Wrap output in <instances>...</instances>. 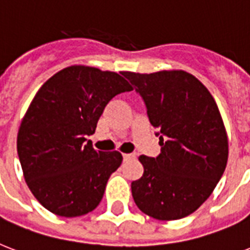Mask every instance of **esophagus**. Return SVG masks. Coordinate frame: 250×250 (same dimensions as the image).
I'll list each match as a JSON object with an SVG mask.
<instances>
[{"instance_id":"esophagus-1","label":"esophagus","mask_w":250,"mask_h":250,"mask_svg":"<svg viewBox=\"0 0 250 250\" xmlns=\"http://www.w3.org/2000/svg\"><path fill=\"white\" fill-rule=\"evenodd\" d=\"M135 157H136V154H133V153H128V154H123V160L129 161V160H133Z\"/></svg>"}]
</instances>
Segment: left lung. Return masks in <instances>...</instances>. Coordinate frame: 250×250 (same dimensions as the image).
Wrapping results in <instances>:
<instances>
[{"instance_id":"left-lung-1","label":"left lung","mask_w":250,"mask_h":250,"mask_svg":"<svg viewBox=\"0 0 250 250\" xmlns=\"http://www.w3.org/2000/svg\"><path fill=\"white\" fill-rule=\"evenodd\" d=\"M140 94L160 136L156 158L140 156L144 174L131 183L137 208L158 221L189 215L213 193L229 160V140L213 96L182 70L122 72Z\"/></svg>"}]
</instances>
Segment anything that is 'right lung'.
Returning <instances> with one entry per match:
<instances>
[{"label": "right lung", "mask_w": 250, "mask_h": 250, "mask_svg": "<svg viewBox=\"0 0 250 250\" xmlns=\"http://www.w3.org/2000/svg\"><path fill=\"white\" fill-rule=\"evenodd\" d=\"M132 90L117 72L70 66L53 75L33 97L18 132L25 183L45 209L80 217L101 202L119 152H100L85 137L94 133L105 106Z\"/></svg>", "instance_id": "add662e5"}]
</instances>
